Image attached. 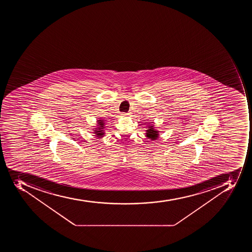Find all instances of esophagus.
<instances>
[{"label": "esophagus", "instance_id": "1", "mask_svg": "<svg viewBox=\"0 0 252 252\" xmlns=\"http://www.w3.org/2000/svg\"><path fill=\"white\" fill-rule=\"evenodd\" d=\"M121 115L124 116V117H126V116L129 115V113H121Z\"/></svg>", "mask_w": 252, "mask_h": 252}]
</instances>
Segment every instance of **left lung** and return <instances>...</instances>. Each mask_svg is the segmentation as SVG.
Wrapping results in <instances>:
<instances>
[{"instance_id":"1","label":"left lung","mask_w":252,"mask_h":252,"mask_svg":"<svg viewBox=\"0 0 252 252\" xmlns=\"http://www.w3.org/2000/svg\"><path fill=\"white\" fill-rule=\"evenodd\" d=\"M158 131H157L156 129H155L154 125L149 126L148 129L147 130V133H146V135H147L148 139L155 140V139H158Z\"/></svg>"}]
</instances>
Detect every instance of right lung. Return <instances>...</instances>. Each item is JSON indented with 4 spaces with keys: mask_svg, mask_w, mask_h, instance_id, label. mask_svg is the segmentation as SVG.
I'll use <instances>...</instances> for the list:
<instances>
[{
    "mask_svg": "<svg viewBox=\"0 0 252 252\" xmlns=\"http://www.w3.org/2000/svg\"><path fill=\"white\" fill-rule=\"evenodd\" d=\"M105 121L103 120H99V121H97V125H98V127L97 128H95L96 130H94V134H96L97 137L98 138H101V137L105 135V132H104L103 129L105 128L104 127V125H105Z\"/></svg>",
    "mask_w": 252,
    "mask_h": 252,
    "instance_id": "right-lung-1",
    "label": "right lung"
}]
</instances>
